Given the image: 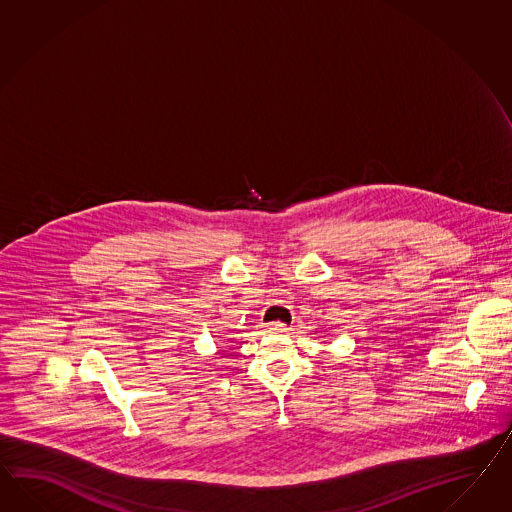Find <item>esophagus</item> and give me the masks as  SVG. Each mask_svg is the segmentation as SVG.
Instances as JSON below:
<instances>
[{
    "mask_svg": "<svg viewBox=\"0 0 512 512\" xmlns=\"http://www.w3.org/2000/svg\"><path fill=\"white\" fill-rule=\"evenodd\" d=\"M268 329L272 333H285V331H288V325L283 324V322H272V324L268 325Z\"/></svg>",
    "mask_w": 512,
    "mask_h": 512,
    "instance_id": "esophagus-1",
    "label": "esophagus"
}]
</instances>
